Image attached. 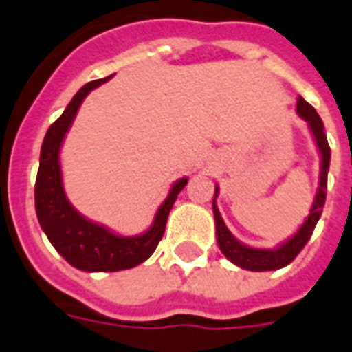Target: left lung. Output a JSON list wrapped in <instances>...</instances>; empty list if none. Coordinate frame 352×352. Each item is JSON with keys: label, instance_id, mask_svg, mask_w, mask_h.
Masks as SVG:
<instances>
[{"label": "left lung", "instance_id": "1", "mask_svg": "<svg viewBox=\"0 0 352 352\" xmlns=\"http://www.w3.org/2000/svg\"><path fill=\"white\" fill-rule=\"evenodd\" d=\"M298 113L303 117L305 121L309 122L310 130L314 133L316 145L320 148L321 154V174H320V189L314 198V206L310 209L309 219L305 220V224L299 228V231L285 242L283 246L277 250H257V248H248L236 241L235 236L231 235L230 230L226 228L224 220L220 217L219 207H217V196H219V187L214 190L213 198V213H214V224H217V242H219L220 250L226 257L230 258L231 263L241 266L244 270H252V272H268V270H279L285 268L292 263L294 258L298 257L299 252L303 250L305 244L310 241V236L314 233V228L323 213V206H325V189H327V173H329V165H331V146L327 141V135L323 132V121L318 116V111L312 106L299 97L298 100Z\"/></svg>", "mask_w": 352, "mask_h": 352}]
</instances>
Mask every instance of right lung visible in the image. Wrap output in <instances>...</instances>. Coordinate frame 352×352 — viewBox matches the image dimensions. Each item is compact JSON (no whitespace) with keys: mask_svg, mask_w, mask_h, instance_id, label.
Listing matches in <instances>:
<instances>
[{"mask_svg":"<svg viewBox=\"0 0 352 352\" xmlns=\"http://www.w3.org/2000/svg\"><path fill=\"white\" fill-rule=\"evenodd\" d=\"M108 78L110 77L91 80L82 86L67 104L64 113L49 126L40 152V168L34 185L36 214L42 230L45 231L51 244L56 248V252L72 266L84 272H119L145 263L162 241L168 213L179 190L187 184V178H182L174 184L167 200L157 209L152 228L139 236L113 235L111 231L89 222L73 209L62 187L58 162L60 146L82 104L84 97Z\"/></svg>","mask_w":352,"mask_h":352,"instance_id":"1","label":"right lung"}]
</instances>
